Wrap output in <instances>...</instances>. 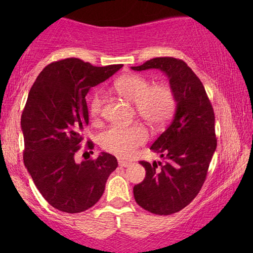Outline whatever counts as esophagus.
<instances>
[{"mask_svg": "<svg viewBox=\"0 0 253 253\" xmlns=\"http://www.w3.org/2000/svg\"><path fill=\"white\" fill-rule=\"evenodd\" d=\"M119 165L121 166V167H129V166L132 165V162L123 160V159H119Z\"/></svg>", "mask_w": 253, "mask_h": 253, "instance_id": "obj_1", "label": "esophagus"}]
</instances>
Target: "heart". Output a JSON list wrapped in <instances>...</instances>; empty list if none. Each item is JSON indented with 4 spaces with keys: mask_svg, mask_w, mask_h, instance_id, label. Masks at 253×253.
Masks as SVG:
<instances>
[{
    "mask_svg": "<svg viewBox=\"0 0 253 253\" xmlns=\"http://www.w3.org/2000/svg\"><path fill=\"white\" fill-rule=\"evenodd\" d=\"M114 88L124 98L134 102L138 115L151 126H162L174 114L176 98L170 86L165 84L151 86V82L144 76L126 75L114 83ZM102 103L101 92L96 91L89 102V112L93 117L100 115ZM147 139V130L140 124L113 126L100 134L101 146L122 158L131 157L136 148L145 144Z\"/></svg>",
    "mask_w": 253,
    "mask_h": 253,
    "instance_id": "heart-1",
    "label": "heart"
}]
</instances>
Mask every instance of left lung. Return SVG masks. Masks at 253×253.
<instances>
[{
	"instance_id": "1",
	"label": "left lung",
	"mask_w": 253,
	"mask_h": 253,
	"mask_svg": "<svg viewBox=\"0 0 253 253\" xmlns=\"http://www.w3.org/2000/svg\"><path fill=\"white\" fill-rule=\"evenodd\" d=\"M131 69H159L167 76L175 93L174 119L151 146L164 164L140 161L146 175L133 186L138 205L153 214L169 215L188 206L205 182L216 150L213 107L203 83L184 61L155 57Z\"/></svg>"
}]
</instances>
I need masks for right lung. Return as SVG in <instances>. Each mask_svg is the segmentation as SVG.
Listing matches in <instances>:
<instances>
[{
  "instance_id": "add662e5",
  "label": "right lung",
  "mask_w": 253,
  "mask_h": 253,
  "mask_svg": "<svg viewBox=\"0 0 253 253\" xmlns=\"http://www.w3.org/2000/svg\"><path fill=\"white\" fill-rule=\"evenodd\" d=\"M122 67L65 58L48 64L30 89L20 121L24 164L43 198L61 212L81 213L94 206L117 167L116 158L106 152L82 162L76 161V153L88 126L86 94ZM86 147L92 150V141Z\"/></svg>"
}]
</instances>
